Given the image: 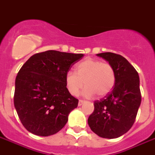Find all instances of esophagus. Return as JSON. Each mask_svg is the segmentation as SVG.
<instances>
[{
    "instance_id": "esophagus-1",
    "label": "esophagus",
    "mask_w": 155,
    "mask_h": 155,
    "mask_svg": "<svg viewBox=\"0 0 155 155\" xmlns=\"http://www.w3.org/2000/svg\"><path fill=\"white\" fill-rule=\"evenodd\" d=\"M84 103H85V101H84V100H79V103H78V105H79V106H81V105H83L84 104Z\"/></svg>"
}]
</instances>
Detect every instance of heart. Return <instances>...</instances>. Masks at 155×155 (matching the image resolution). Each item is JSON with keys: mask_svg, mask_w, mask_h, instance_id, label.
<instances>
[{"mask_svg": "<svg viewBox=\"0 0 155 155\" xmlns=\"http://www.w3.org/2000/svg\"><path fill=\"white\" fill-rule=\"evenodd\" d=\"M76 73L69 71L65 83L69 93L76 96L84 85L82 95L87 98L97 94L104 97L113 90L116 83V71L111 64L93 58H86L75 66Z\"/></svg>", "mask_w": 155, "mask_h": 155, "instance_id": "1", "label": "heart"}]
</instances>
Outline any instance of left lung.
Instances as JSON below:
<instances>
[{
	"instance_id": "8db88e82",
	"label": "left lung",
	"mask_w": 155,
	"mask_h": 155,
	"mask_svg": "<svg viewBox=\"0 0 155 155\" xmlns=\"http://www.w3.org/2000/svg\"><path fill=\"white\" fill-rule=\"evenodd\" d=\"M97 56L114 67L116 83L112 92L95 101L88 124L100 137L117 138L130 130L136 120L141 103L140 77L136 69L121 55L104 52Z\"/></svg>"
}]
</instances>
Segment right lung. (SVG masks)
<instances>
[{"mask_svg": "<svg viewBox=\"0 0 155 155\" xmlns=\"http://www.w3.org/2000/svg\"><path fill=\"white\" fill-rule=\"evenodd\" d=\"M83 57L50 50L32 56L23 65L15 79L14 104L29 132L51 136L66 124L79 101L66 89L65 75Z\"/></svg>", "mask_w": 155, "mask_h": 155, "instance_id": "right-lung-1", "label": "right lung"}]
</instances>
